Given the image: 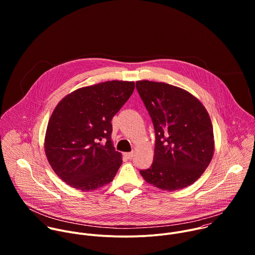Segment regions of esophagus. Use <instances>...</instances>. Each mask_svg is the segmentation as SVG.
I'll list each match as a JSON object with an SVG mask.
<instances>
[{"mask_svg":"<svg viewBox=\"0 0 255 255\" xmlns=\"http://www.w3.org/2000/svg\"><path fill=\"white\" fill-rule=\"evenodd\" d=\"M125 156H126L128 159H132L133 156H134V152H133V151H132V152H127V153H125Z\"/></svg>","mask_w":255,"mask_h":255,"instance_id":"esophagus-1","label":"esophagus"}]
</instances>
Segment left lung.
Returning a JSON list of instances; mask_svg holds the SVG:
<instances>
[{"label": "left lung", "instance_id": "left-lung-1", "mask_svg": "<svg viewBox=\"0 0 255 255\" xmlns=\"http://www.w3.org/2000/svg\"><path fill=\"white\" fill-rule=\"evenodd\" d=\"M136 89L155 132L153 162L140 174L164 191L194 184L214 154L213 126L205 107L187 91L164 83L139 81Z\"/></svg>", "mask_w": 255, "mask_h": 255}]
</instances>
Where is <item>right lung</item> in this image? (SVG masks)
I'll use <instances>...</instances> for the list:
<instances>
[{"instance_id": "right-lung-1", "label": "right lung", "mask_w": 255, "mask_h": 255, "mask_svg": "<svg viewBox=\"0 0 255 255\" xmlns=\"http://www.w3.org/2000/svg\"><path fill=\"white\" fill-rule=\"evenodd\" d=\"M134 88L133 82H105L72 92L56 106L44 146L49 164L66 185L93 191L113 180L122 158L111 141V121Z\"/></svg>"}]
</instances>
